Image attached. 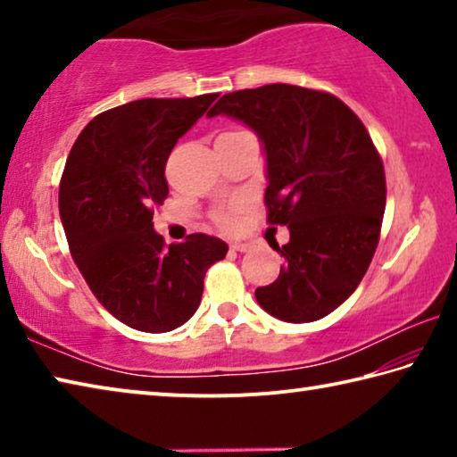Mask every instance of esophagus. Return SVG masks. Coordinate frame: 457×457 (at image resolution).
<instances>
[{
	"label": "esophagus",
	"mask_w": 457,
	"mask_h": 457,
	"mask_svg": "<svg viewBox=\"0 0 457 457\" xmlns=\"http://www.w3.org/2000/svg\"><path fill=\"white\" fill-rule=\"evenodd\" d=\"M229 247H231V250H234V252H247V250H252V244H245V242H231Z\"/></svg>",
	"instance_id": "obj_1"
}]
</instances>
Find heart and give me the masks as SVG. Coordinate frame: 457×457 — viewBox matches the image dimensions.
<instances>
[{
    "label": "heart",
    "mask_w": 457,
    "mask_h": 457,
    "mask_svg": "<svg viewBox=\"0 0 457 457\" xmlns=\"http://www.w3.org/2000/svg\"><path fill=\"white\" fill-rule=\"evenodd\" d=\"M239 133H244V130H228V133H221V135H239ZM218 221L221 223L223 228L234 226V218H231V213H220Z\"/></svg>",
    "instance_id": "obj_1"
}]
</instances>
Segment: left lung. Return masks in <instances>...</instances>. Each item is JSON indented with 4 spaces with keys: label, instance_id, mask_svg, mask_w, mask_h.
Returning <instances> with one entry per match:
<instances>
[{
    "label": "left lung",
    "instance_id": "left-lung-1",
    "mask_svg": "<svg viewBox=\"0 0 457 457\" xmlns=\"http://www.w3.org/2000/svg\"><path fill=\"white\" fill-rule=\"evenodd\" d=\"M244 122L266 154L268 221L290 231L284 266L256 288L284 322H312L357 290L385 212V171L365 125L343 100L292 84L223 95L207 117Z\"/></svg>",
    "mask_w": 457,
    "mask_h": 457
}]
</instances>
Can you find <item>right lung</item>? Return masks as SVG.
<instances>
[{"instance_id": "add662e5", "label": "right lung", "mask_w": 457, "mask_h": 457, "mask_svg": "<svg viewBox=\"0 0 457 457\" xmlns=\"http://www.w3.org/2000/svg\"><path fill=\"white\" fill-rule=\"evenodd\" d=\"M218 95L143 98L92 119L76 138L60 181V220L92 294L114 319L169 332L195 314L207 268L228 244L191 234L165 247L153 205L169 193L165 165L175 143Z\"/></svg>"}]
</instances>
